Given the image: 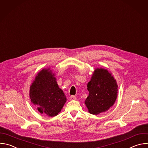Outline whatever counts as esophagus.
Instances as JSON below:
<instances>
[{
    "mask_svg": "<svg viewBox=\"0 0 148 148\" xmlns=\"http://www.w3.org/2000/svg\"><path fill=\"white\" fill-rule=\"evenodd\" d=\"M76 99V97L74 95H71L70 96V100L73 101V100H75Z\"/></svg>",
    "mask_w": 148,
    "mask_h": 148,
    "instance_id": "1",
    "label": "esophagus"
}]
</instances>
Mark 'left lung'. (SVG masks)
Masks as SVG:
<instances>
[{
    "label": "left lung",
    "instance_id": "8db88e82",
    "mask_svg": "<svg viewBox=\"0 0 148 148\" xmlns=\"http://www.w3.org/2000/svg\"><path fill=\"white\" fill-rule=\"evenodd\" d=\"M117 88L116 81L106 69L95 70L87 84L89 95L85 103L88 112L97 115L108 110L116 100Z\"/></svg>",
    "mask_w": 148,
    "mask_h": 148
}]
</instances>
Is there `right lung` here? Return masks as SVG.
Returning a JSON list of instances; mask_svg holds the SVG:
<instances>
[{
  "mask_svg": "<svg viewBox=\"0 0 148 148\" xmlns=\"http://www.w3.org/2000/svg\"><path fill=\"white\" fill-rule=\"evenodd\" d=\"M54 76L49 69H43L36 76L29 90L31 102L40 113L49 117L58 115L66 102V95Z\"/></svg>",
  "mask_w": 148,
  "mask_h": 148,
  "instance_id": "1",
  "label": "right lung"
}]
</instances>
